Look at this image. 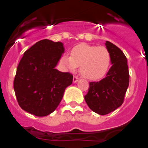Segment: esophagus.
<instances>
[{"label":"esophagus","instance_id":"1","mask_svg":"<svg viewBox=\"0 0 148 148\" xmlns=\"http://www.w3.org/2000/svg\"><path fill=\"white\" fill-rule=\"evenodd\" d=\"M78 78L77 76H74L73 77V82H74V83H76L77 82H78Z\"/></svg>","mask_w":148,"mask_h":148}]
</instances>
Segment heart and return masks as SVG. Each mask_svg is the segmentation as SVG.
<instances>
[{
  "instance_id": "obj_1",
  "label": "heart",
  "mask_w": 148,
  "mask_h": 148,
  "mask_svg": "<svg viewBox=\"0 0 148 148\" xmlns=\"http://www.w3.org/2000/svg\"><path fill=\"white\" fill-rule=\"evenodd\" d=\"M60 63L70 71H74L80 66L82 75L90 80H98L108 73L111 64V55L104 47L81 44L75 46L70 52V57L64 55Z\"/></svg>"
}]
</instances>
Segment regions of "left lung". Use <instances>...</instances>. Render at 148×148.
Returning <instances> with one entry per match:
<instances>
[{
	"label": "left lung",
	"instance_id": "left-lung-1",
	"mask_svg": "<svg viewBox=\"0 0 148 148\" xmlns=\"http://www.w3.org/2000/svg\"><path fill=\"white\" fill-rule=\"evenodd\" d=\"M111 55L112 66L105 78L90 82L86 103L93 112L104 116L116 110L124 102L129 85V70L127 58L122 51L110 41L105 43Z\"/></svg>",
	"mask_w": 148,
	"mask_h": 148
}]
</instances>
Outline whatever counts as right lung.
Here are the masks:
<instances>
[{"instance_id":"obj_1","label":"right lung","mask_w":148,"mask_h":148,"mask_svg":"<svg viewBox=\"0 0 148 148\" xmlns=\"http://www.w3.org/2000/svg\"><path fill=\"white\" fill-rule=\"evenodd\" d=\"M64 53L61 42L44 39L25 51L17 67L14 90L18 104L36 116H46L57 108L73 75L56 66Z\"/></svg>"}]
</instances>
